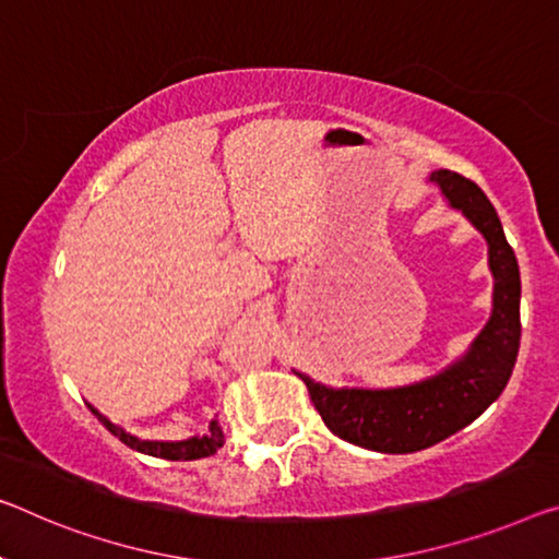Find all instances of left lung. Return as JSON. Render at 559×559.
<instances>
[{"mask_svg": "<svg viewBox=\"0 0 559 559\" xmlns=\"http://www.w3.org/2000/svg\"><path fill=\"white\" fill-rule=\"evenodd\" d=\"M429 182L452 210H460L487 242V264L492 272V312L485 328L440 372L402 388H330L302 377L317 412L340 440L357 448L407 454L448 440L500 397L508 388L520 349V267L504 237L492 202L457 171L435 169Z\"/></svg>", "mask_w": 559, "mask_h": 559, "instance_id": "left-lung-1", "label": "left lung"}]
</instances>
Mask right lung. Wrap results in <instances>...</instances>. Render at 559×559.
I'll return each mask as SVG.
<instances>
[{
    "instance_id": "right-lung-1",
    "label": "right lung",
    "mask_w": 559,
    "mask_h": 559,
    "mask_svg": "<svg viewBox=\"0 0 559 559\" xmlns=\"http://www.w3.org/2000/svg\"><path fill=\"white\" fill-rule=\"evenodd\" d=\"M92 409V415H97V419L102 425H105L111 435L119 437L127 448H132L142 454H150V457H162V460H200V457H210V454L217 452L222 444H225V432H222V427L217 419H212L210 423V432L207 435H194V437H187V440H175V442H167V440H140V437L127 432L124 427H119L111 423L109 417L102 415V412L87 405Z\"/></svg>"
}]
</instances>
